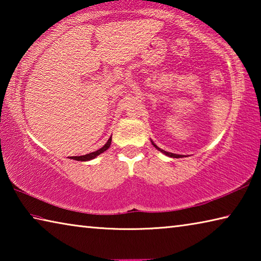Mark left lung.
<instances>
[{
	"instance_id": "8db88e82",
	"label": "left lung",
	"mask_w": 261,
	"mask_h": 261,
	"mask_svg": "<svg viewBox=\"0 0 261 261\" xmlns=\"http://www.w3.org/2000/svg\"><path fill=\"white\" fill-rule=\"evenodd\" d=\"M152 144L154 145V147H155L156 149H159V151L160 152H162L163 154H166V155H168V156H170V158H182V155H178V154H174V153H169V152H166V151H163V149H161V148H159L155 144L153 143L152 141Z\"/></svg>"
}]
</instances>
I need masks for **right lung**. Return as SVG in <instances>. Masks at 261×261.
Instances as JSON below:
<instances>
[{"mask_svg": "<svg viewBox=\"0 0 261 261\" xmlns=\"http://www.w3.org/2000/svg\"><path fill=\"white\" fill-rule=\"evenodd\" d=\"M110 144H112V137H110L107 143H106L100 149H98V151L88 153V154H85V155H81V156H70V159H72V160H77V161H90V160H92V159H94L98 155H100L101 153L107 151V149L110 147Z\"/></svg>", "mask_w": 261, "mask_h": 261, "instance_id": "add662e5", "label": "right lung"}]
</instances>
